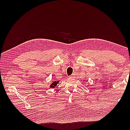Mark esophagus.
I'll return each instance as SVG.
<instances>
[{
    "mask_svg": "<svg viewBox=\"0 0 130 130\" xmlns=\"http://www.w3.org/2000/svg\"><path fill=\"white\" fill-rule=\"evenodd\" d=\"M70 78H75V74H72V75H70Z\"/></svg>",
    "mask_w": 130,
    "mask_h": 130,
    "instance_id": "obj_1",
    "label": "esophagus"
}]
</instances>
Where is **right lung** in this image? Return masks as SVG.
I'll return each instance as SVG.
<instances>
[{
	"instance_id": "1",
	"label": "right lung",
	"mask_w": 130,
	"mask_h": 130,
	"mask_svg": "<svg viewBox=\"0 0 130 130\" xmlns=\"http://www.w3.org/2000/svg\"><path fill=\"white\" fill-rule=\"evenodd\" d=\"M59 81L57 82L55 81L54 83H52V84L51 85V88H55V87H56L57 85V84L59 83Z\"/></svg>"
}]
</instances>
